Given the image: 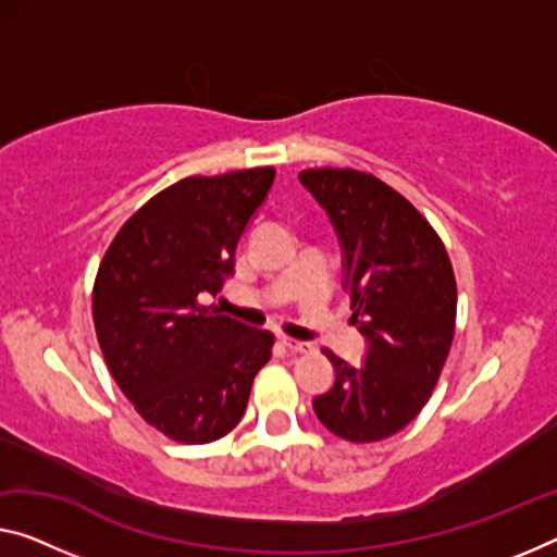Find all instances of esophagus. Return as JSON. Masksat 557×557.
Masks as SVG:
<instances>
[{
  "instance_id": "1",
  "label": "esophagus",
  "mask_w": 557,
  "mask_h": 557,
  "mask_svg": "<svg viewBox=\"0 0 557 557\" xmlns=\"http://www.w3.org/2000/svg\"><path fill=\"white\" fill-rule=\"evenodd\" d=\"M281 344L284 348H288L290 354H306V350H311V344H306V341H296V338H281Z\"/></svg>"
}]
</instances>
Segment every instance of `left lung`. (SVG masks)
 <instances>
[{"instance_id": "1", "label": "left lung", "mask_w": 557, "mask_h": 557, "mask_svg": "<svg viewBox=\"0 0 557 557\" xmlns=\"http://www.w3.org/2000/svg\"><path fill=\"white\" fill-rule=\"evenodd\" d=\"M329 213L344 249V288L366 358L336 368L313 398L319 421L350 443L404 431L428 404L456 333L458 290L446 246L413 203L373 174L306 169L298 174Z\"/></svg>"}]
</instances>
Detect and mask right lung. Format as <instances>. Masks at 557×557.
<instances>
[{"label": "right lung", "instance_id": "1", "mask_svg": "<svg viewBox=\"0 0 557 557\" xmlns=\"http://www.w3.org/2000/svg\"><path fill=\"white\" fill-rule=\"evenodd\" d=\"M273 176L259 166L182 178L119 228L99 263L91 313L104 361L136 413L176 443L234 431L271 358V331L199 296L234 276L236 244Z\"/></svg>", "mask_w": 557, "mask_h": 557}]
</instances>
